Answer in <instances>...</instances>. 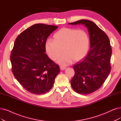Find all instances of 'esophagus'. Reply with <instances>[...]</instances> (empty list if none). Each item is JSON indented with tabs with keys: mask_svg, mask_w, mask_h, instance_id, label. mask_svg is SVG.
<instances>
[{
	"mask_svg": "<svg viewBox=\"0 0 121 121\" xmlns=\"http://www.w3.org/2000/svg\"><path fill=\"white\" fill-rule=\"evenodd\" d=\"M60 69L61 70H65L66 68V67L65 66H60Z\"/></svg>",
	"mask_w": 121,
	"mask_h": 121,
	"instance_id": "esophagus-1",
	"label": "esophagus"
}]
</instances>
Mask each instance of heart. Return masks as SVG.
Returning a JSON list of instances; mask_svg holds the SVG:
<instances>
[{
    "label": "heart",
    "instance_id": "obj_1",
    "mask_svg": "<svg viewBox=\"0 0 121 121\" xmlns=\"http://www.w3.org/2000/svg\"><path fill=\"white\" fill-rule=\"evenodd\" d=\"M90 46V38L83 30L62 28L53 36V40L48 39L45 49L49 57L57 60L63 51L65 53L59 60L62 65H68L75 61H79L85 56Z\"/></svg>",
    "mask_w": 121,
    "mask_h": 121
}]
</instances>
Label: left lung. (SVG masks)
<instances>
[{
    "instance_id": "left-lung-1",
    "label": "left lung",
    "mask_w": 121,
    "mask_h": 121,
    "mask_svg": "<svg viewBox=\"0 0 121 121\" xmlns=\"http://www.w3.org/2000/svg\"><path fill=\"white\" fill-rule=\"evenodd\" d=\"M69 24L85 25L90 35V50L85 57L73 66L75 75L71 81L75 92L89 94L98 90L110 74V42L104 31L90 20L82 19Z\"/></svg>"
}]
</instances>
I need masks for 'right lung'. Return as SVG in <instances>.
Here are the masks:
<instances>
[{"mask_svg": "<svg viewBox=\"0 0 121 121\" xmlns=\"http://www.w3.org/2000/svg\"><path fill=\"white\" fill-rule=\"evenodd\" d=\"M58 28L54 25L36 24L16 38L10 55L12 71L26 90L36 95L48 92L60 72L59 66L45 54V44Z\"/></svg>", "mask_w": 121, "mask_h": 121, "instance_id": "add662e5", "label": "right lung"}]
</instances>
